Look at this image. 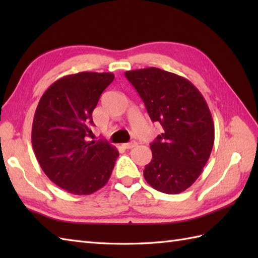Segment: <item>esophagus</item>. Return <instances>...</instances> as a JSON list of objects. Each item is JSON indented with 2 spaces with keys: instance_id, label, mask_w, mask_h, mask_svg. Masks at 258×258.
Masks as SVG:
<instances>
[{
  "instance_id": "esophagus-1",
  "label": "esophagus",
  "mask_w": 258,
  "mask_h": 258,
  "mask_svg": "<svg viewBox=\"0 0 258 258\" xmlns=\"http://www.w3.org/2000/svg\"><path fill=\"white\" fill-rule=\"evenodd\" d=\"M138 145V143H136L135 141H132L130 142V143H126V144H123V147L126 150H131V149H134V147Z\"/></svg>"
}]
</instances>
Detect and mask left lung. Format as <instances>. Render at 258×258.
Masks as SVG:
<instances>
[{"mask_svg": "<svg viewBox=\"0 0 258 258\" xmlns=\"http://www.w3.org/2000/svg\"><path fill=\"white\" fill-rule=\"evenodd\" d=\"M163 133L151 143L144 177L153 188L178 194L199 178L214 144V123L201 92L182 76L147 68L125 72Z\"/></svg>", "mask_w": 258, "mask_h": 258, "instance_id": "8db88e82", "label": "left lung"}]
</instances>
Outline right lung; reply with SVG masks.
Returning <instances> with one entry per match:
<instances>
[{"instance_id": "obj_1", "label": "right lung", "mask_w": 258, "mask_h": 258, "mask_svg": "<svg viewBox=\"0 0 258 258\" xmlns=\"http://www.w3.org/2000/svg\"><path fill=\"white\" fill-rule=\"evenodd\" d=\"M113 80L112 73L67 75L54 82L37 104L33 150L46 176L68 193L90 195L111 176L117 150L90 138L93 109Z\"/></svg>"}]
</instances>
